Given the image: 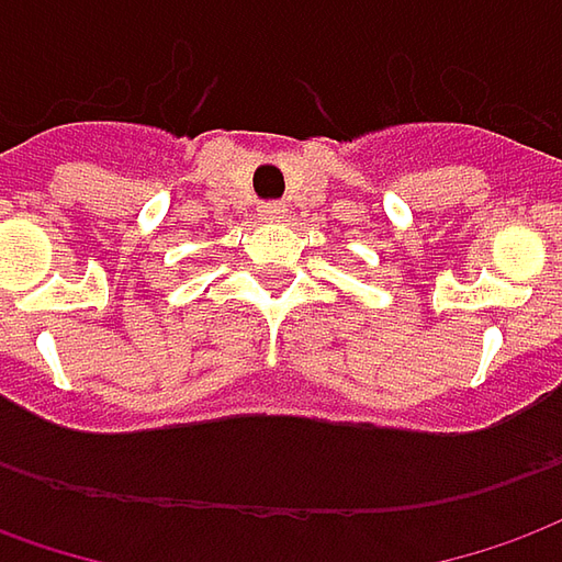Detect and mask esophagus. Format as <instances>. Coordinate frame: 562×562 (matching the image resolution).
Returning <instances> with one entry per match:
<instances>
[{
	"label": "esophagus",
	"instance_id": "obj_1",
	"mask_svg": "<svg viewBox=\"0 0 562 562\" xmlns=\"http://www.w3.org/2000/svg\"><path fill=\"white\" fill-rule=\"evenodd\" d=\"M261 215L270 217V221H277V217L285 215V205H282V202H265V205H261Z\"/></svg>",
	"mask_w": 562,
	"mask_h": 562
}]
</instances>
